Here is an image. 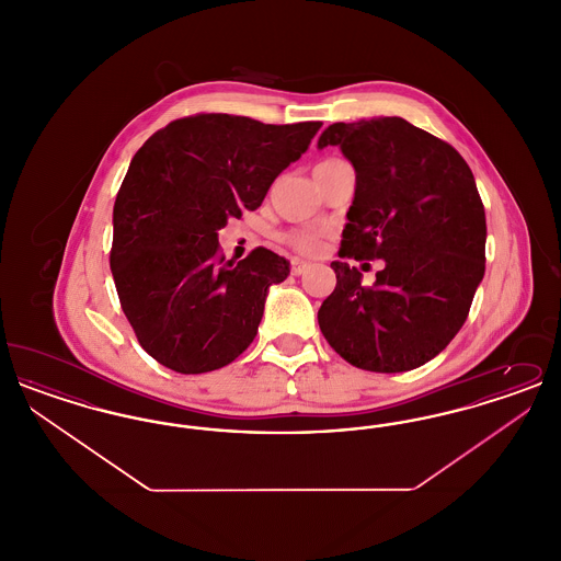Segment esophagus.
Wrapping results in <instances>:
<instances>
[{
    "instance_id": "34e87169",
    "label": "esophagus",
    "mask_w": 561,
    "mask_h": 561,
    "mask_svg": "<svg viewBox=\"0 0 561 561\" xmlns=\"http://www.w3.org/2000/svg\"><path fill=\"white\" fill-rule=\"evenodd\" d=\"M311 268V263H307V261H300V259H294L293 261V275H305L307 271Z\"/></svg>"
}]
</instances>
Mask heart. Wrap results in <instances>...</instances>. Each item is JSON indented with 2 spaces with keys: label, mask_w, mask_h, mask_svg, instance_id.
Returning a JSON list of instances; mask_svg holds the SVG:
<instances>
[{
  "label": "heart",
  "mask_w": 561,
  "mask_h": 561,
  "mask_svg": "<svg viewBox=\"0 0 561 561\" xmlns=\"http://www.w3.org/2000/svg\"><path fill=\"white\" fill-rule=\"evenodd\" d=\"M328 161L334 160L320 161V163H328ZM286 241L300 254H318L323 236L318 231H309V229H296L286 236Z\"/></svg>",
  "instance_id": "heart-1"
}]
</instances>
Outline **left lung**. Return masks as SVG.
<instances>
[{
	"label": "left lung",
	"mask_w": 561,
	"mask_h": 561,
	"mask_svg": "<svg viewBox=\"0 0 561 561\" xmlns=\"http://www.w3.org/2000/svg\"><path fill=\"white\" fill-rule=\"evenodd\" d=\"M339 145L355 168V199L332 268L336 288L321 334L345 362L408 373L448 347L485 271V213L467 161L446 140L401 117L332 124L318 147ZM382 257L374 287L346 259Z\"/></svg>",
	"instance_id": "left-lung-1"
}]
</instances>
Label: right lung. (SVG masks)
<instances>
[{"instance_id":"right-lung-1","label":"right lung","mask_w":561,"mask_h":561,"mask_svg":"<svg viewBox=\"0 0 561 561\" xmlns=\"http://www.w3.org/2000/svg\"><path fill=\"white\" fill-rule=\"evenodd\" d=\"M320 128L197 113L136 151L115 197L108 261L134 334L161 366L213 373L250 347L268 286L290 263L267 248L225 261L218 231L263 204Z\"/></svg>"}]
</instances>
